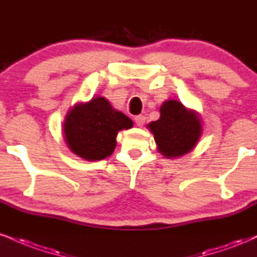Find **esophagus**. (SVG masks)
<instances>
[{
  "instance_id": "1",
  "label": "esophagus",
  "mask_w": 257,
  "mask_h": 257,
  "mask_svg": "<svg viewBox=\"0 0 257 257\" xmlns=\"http://www.w3.org/2000/svg\"><path fill=\"white\" fill-rule=\"evenodd\" d=\"M134 120H135V123H137L138 126H142V125L145 124V122H146V117L142 116V115L137 116V117H135V118H134Z\"/></svg>"
}]
</instances>
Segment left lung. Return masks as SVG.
<instances>
[{
    "mask_svg": "<svg viewBox=\"0 0 257 257\" xmlns=\"http://www.w3.org/2000/svg\"><path fill=\"white\" fill-rule=\"evenodd\" d=\"M197 113L177 100L165 101L160 117L148 124L158 145V151L166 158L184 156L195 147L202 133Z\"/></svg>",
    "mask_w": 257,
    "mask_h": 257,
    "instance_id": "8db88e82",
    "label": "left lung"
}]
</instances>
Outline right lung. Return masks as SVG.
I'll return each instance as SVG.
<instances>
[{
    "mask_svg": "<svg viewBox=\"0 0 257 257\" xmlns=\"http://www.w3.org/2000/svg\"><path fill=\"white\" fill-rule=\"evenodd\" d=\"M133 126V120L111 106L107 99L92 98L67 113L63 135L73 153L86 160L105 159L116 147L117 133Z\"/></svg>",
    "mask_w": 257,
    "mask_h": 257,
    "instance_id": "right-lung-1",
    "label": "right lung"
}]
</instances>
